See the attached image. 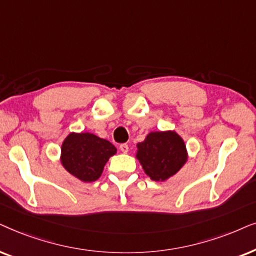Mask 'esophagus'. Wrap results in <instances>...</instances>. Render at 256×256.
Returning <instances> with one entry per match:
<instances>
[{"label":"esophagus","instance_id":"34e87169","mask_svg":"<svg viewBox=\"0 0 256 256\" xmlns=\"http://www.w3.org/2000/svg\"><path fill=\"white\" fill-rule=\"evenodd\" d=\"M119 150H120L122 153H128V144H120V145H119Z\"/></svg>","mask_w":256,"mask_h":256}]
</instances>
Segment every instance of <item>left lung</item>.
<instances>
[{"label": "left lung", "mask_w": 256, "mask_h": 256, "mask_svg": "<svg viewBox=\"0 0 256 256\" xmlns=\"http://www.w3.org/2000/svg\"><path fill=\"white\" fill-rule=\"evenodd\" d=\"M137 159L146 174L154 182H165L187 162L186 145L174 131L150 132L137 144Z\"/></svg>", "instance_id": "left-lung-1"}]
</instances>
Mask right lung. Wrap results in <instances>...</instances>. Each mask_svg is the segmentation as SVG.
<instances>
[{
	"label": "right lung",
	"mask_w": 256,
	"mask_h": 256,
	"mask_svg": "<svg viewBox=\"0 0 256 256\" xmlns=\"http://www.w3.org/2000/svg\"><path fill=\"white\" fill-rule=\"evenodd\" d=\"M117 148L106 139L88 132L70 134L60 148V162L70 174L84 182H96Z\"/></svg>",
	"instance_id": "add662e5"
}]
</instances>
